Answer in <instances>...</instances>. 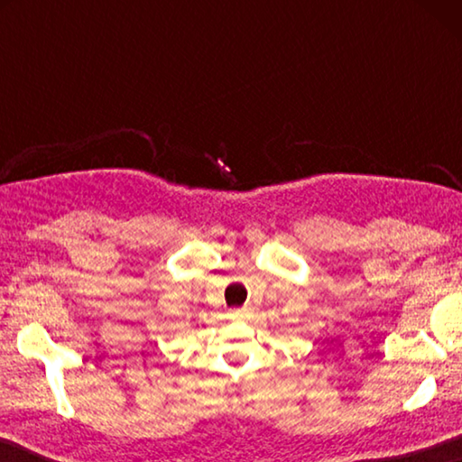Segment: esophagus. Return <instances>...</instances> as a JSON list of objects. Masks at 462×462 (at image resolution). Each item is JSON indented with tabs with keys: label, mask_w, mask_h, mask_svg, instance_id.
<instances>
[{
	"label": "esophagus",
	"mask_w": 462,
	"mask_h": 462,
	"mask_svg": "<svg viewBox=\"0 0 462 462\" xmlns=\"http://www.w3.org/2000/svg\"><path fill=\"white\" fill-rule=\"evenodd\" d=\"M245 311L246 310H234L230 316H232V319H242V318H245Z\"/></svg>",
	"instance_id": "obj_1"
}]
</instances>
